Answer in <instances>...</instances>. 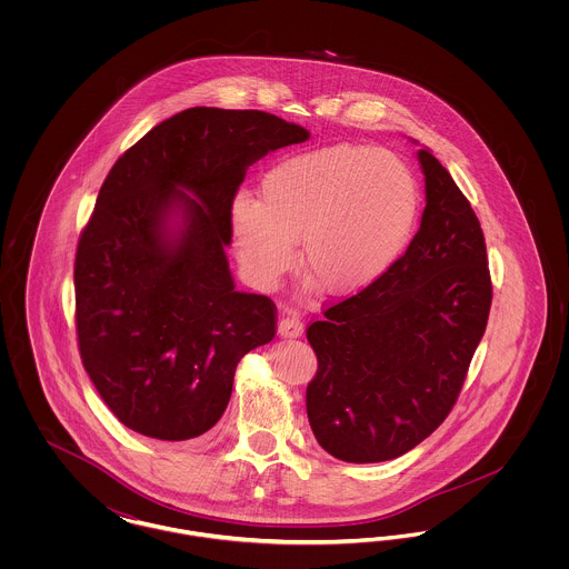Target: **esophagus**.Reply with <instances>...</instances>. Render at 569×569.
Masks as SVG:
<instances>
[{
    "label": "esophagus",
    "instance_id": "34e87169",
    "mask_svg": "<svg viewBox=\"0 0 569 569\" xmlns=\"http://www.w3.org/2000/svg\"><path fill=\"white\" fill-rule=\"evenodd\" d=\"M277 330H279V335H281V337L295 339V337H300V335H302V320L298 318L297 313L288 311V313H283V316H281Z\"/></svg>",
    "mask_w": 569,
    "mask_h": 569
}]
</instances>
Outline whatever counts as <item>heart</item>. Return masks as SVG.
<instances>
[{"instance_id": "heart-1", "label": "heart", "mask_w": 569, "mask_h": 569, "mask_svg": "<svg viewBox=\"0 0 569 569\" xmlns=\"http://www.w3.org/2000/svg\"><path fill=\"white\" fill-rule=\"evenodd\" d=\"M420 188L403 160L383 149L335 144L290 156L264 174L260 202L239 196L232 239L247 274L271 288L292 264L330 297L376 283L407 249Z\"/></svg>"}]
</instances>
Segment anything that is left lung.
Masks as SVG:
<instances>
[{
	"label": "left lung",
	"instance_id": "obj_1",
	"mask_svg": "<svg viewBox=\"0 0 569 569\" xmlns=\"http://www.w3.org/2000/svg\"><path fill=\"white\" fill-rule=\"evenodd\" d=\"M418 160L427 207L406 253L307 326L318 356L309 425L346 462L397 459L433 433L487 330L492 281L480 221L429 149Z\"/></svg>",
	"mask_w": 569,
	"mask_h": 569
}]
</instances>
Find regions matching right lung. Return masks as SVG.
Wrapping results in <instances>:
<instances>
[{
  "label": "right lung",
  "mask_w": 569,
  "mask_h": 569,
  "mask_svg": "<svg viewBox=\"0 0 569 569\" xmlns=\"http://www.w3.org/2000/svg\"><path fill=\"white\" fill-rule=\"evenodd\" d=\"M307 138L271 112L196 107L110 168L77 244L74 316L82 367L128 429L162 441L207 433L239 360L274 337V302L234 290L223 247L247 166ZM172 210L177 233L164 230Z\"/></svg>",
  "instance_id": "obj_1"
}]
</instances>
